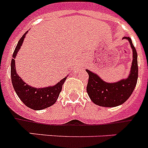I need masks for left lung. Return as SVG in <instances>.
<instances>
[{
	"mask_svg": "<svg viewBox=\"0 0 148 148\" xmlns=\"http://www.w3.org/2000/svg\"><path fill=\"white\" fill-rule=\"evenodd\" d=\"M124 39H128L133 52L130 73L126 79L116 83L105 82L97 74L86 70L89 74L86 92L93 103L100 106L115 107L123 104L130 97L137 84L138 77V54L130 37H123Z\"/></svg>",
	"mask_w": 148,
	"mask_h": 148,
	"instance_id": "obj_1",
	"label": "left lung"
}]
</instances>
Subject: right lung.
<instances>
[{
    "label": "right lung",
    "mask_w": 148,
    "mask_h": 148,
    "mask_svg": "<svg viewBox=\"0 0 148 148\" xmlns=\"http://www.w3.org/2000/svg\"><path fill=\"white\" fill-rule=\"evenodd\" d=\"M26 33L27 32H25L23 36L20 38L13 54V59L10 66L12 84L16 93L26 106L34 110H41L55 104L58 98L60 92L62 91V85L67 79V77H64L62 80H60V82L54 86H46L44 88L32 87L24 82L16 71L14 58L16 56L20 47L22 46Z\"/></svg>",
    "instance_id": "right-lung-1"
}]
</instances>
